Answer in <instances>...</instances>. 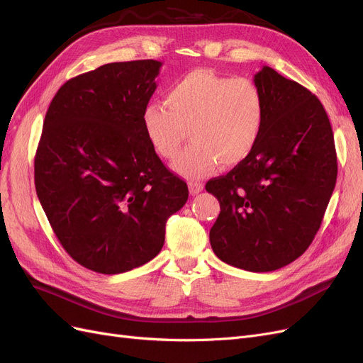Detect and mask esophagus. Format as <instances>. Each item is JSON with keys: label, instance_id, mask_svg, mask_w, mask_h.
<instances>
[{"label": "esophagus", "instance_id": "34e87169", "mask_svg": "<svg viewBox=\"0 0 363 363\" xmlns=\"http://www.w3.org/2000/svg\"><path fill=\"white\" fill-rule=\"evenodd\" d=\"M188 188H190V193H191L193 196H196V194L201 193L203 184H201L200 181H190V182H188Z\"/></svg>", "mask_w": 363, "mask_h": 363}]
</instances>
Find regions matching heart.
I'll list each match as a JSON object with an SVG mask.
<instances>
[{
	"instance_id": "obj_1",
	"label": "heart",
	"mask_w": 363,
	"mask_h": 363,
	"mask_svg": "<svg viewBox=\"0 0 363 363\" xmlns=\"http://www.w3.org/2000/svg\"><path fill=\"white\" fill-rule=\"evenodd\" d=\"M265 99L247 77H225L193 69L173 83L164 102L144 109V128L154 150L172 160L190 138L172 167L185 178H201L219 163L235 166L247 159L262 133Z\"/></svg>"
}]
</instances>
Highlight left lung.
I'll list each match as a JSON object with an SVG mask.
<instances>
[{"mask_svg":"<svg viewBox=\"0 0 363 363\" xmlns=\"http://www.w3.org/2000/svg\"><path fill=\"white\" fill-rule=\"evenodd\" d=\"M254 82L265 121L247 159L206 184L220 206L209 233L215 255L246 272H274L301 257L337 182L334 133L320 101L270 67Z\"/></svg>","mask_w":363,"mask_h":363,"instance_id":"1","label":"left lung"}]
</instances>
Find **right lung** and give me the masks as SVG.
Instances as JSON below:
<instances>
[{
    "label": "right lung",
    "mask_w": 363,
    "mask_h": 363,
    "mask_svg": "<svg viewBox=\"0 0 363 363\" xmlns=\"http://www.w3.org/2000/svg\"><path fill=\"white\" fill-rule=\"evenodd\" d=\"M162 62H114L77 75L47 109L35 190L57 240L86 269L118 274L163 247L188 186L166 169L144 128Z\"/></svg>",
    "instance_id": "1"
}]
</instances>
